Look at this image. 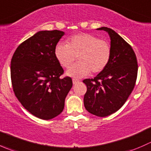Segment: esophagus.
<instances>
[{
    "label": "esophagus",
    "mask_w": 151,
    "mask_h": 151,
    "mask_svg": "<svg viewBox=\"0 0 151 151\" xmlns=\"http://www.w3.org/2000/svg\"><path fill=\"white\" fill-rule=\"evenodd\" d=\"M72 82H73V84L75 85V84H77V83H79V80H77V79L73 78V79H72Z\"/></svg>",
    "instance_id": "1"
}]
</instances>
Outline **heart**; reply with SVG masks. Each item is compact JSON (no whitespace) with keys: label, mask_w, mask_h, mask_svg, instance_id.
I'll list each match as a JSON object with an SVG mask.
<instances>
[{"label":"heart","mask_w":151,"mask_h":151,"mask_svg":"<svg viewBox=\"0 0 151 151\" xmlns=\"http://www.w3.org/2000/svg\"><path fill=\"white\" fill-rule=\"evenodd\" d=\"M112 50L109 44L90 33H79L71 36L68 44L60 42L56 45L55 55L64 68H68L78 58L79 62L66 71L70 77H85L92 71L99 73L107 66Z\"/></svg>","instance_id":"heart-1"}]
</instances>
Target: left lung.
I'll return each instance as SVG.
<instances>
[{
  "label": "left lung",
  "instance_id": "1",
  "mask_svg": "<svg viewBox=\"0 0 151 151\" xmlns=\"http://www.w3.org/2000/svg\"><path fill=\"white\" fill-rule=\"evenodd\" d=\"M107 32L112 50L107 66L93 79H85V107L90 113L106 117L118 111L132 93L137 77L138 65L132 47L112 29Z\"/></svg>",
  "mask_w": 151,
  "mask_h": 151
}]
</instances>
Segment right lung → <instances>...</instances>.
Returning a JSON list of instances; mask_svg holds the SVG:
<instances>
[{
  "mask_svg": "<svg viewBox=\"0 0 151 151\" xmlns=\"http://www.w3.org/2000/svg\"><path fill=\"white\" fill-rule=\"evenodd\" d=\"M64 32L42 30L22 42L11 61V79L15 96L34 116L50 120L63 110L72 87L69 77L60 78L63 69L55 49Z\"/></svg>",
  "mask_w": 151,
  "mask_h": 151,
  "instance_id": "right-lung-1",
  "label": "right lung"
}]
</instances>
